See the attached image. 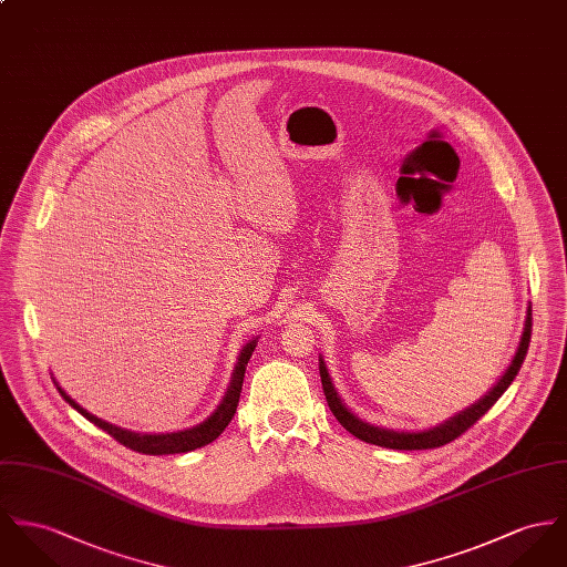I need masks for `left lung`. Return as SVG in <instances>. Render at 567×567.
<instances>
[{
    "label": "left lung",
    "instance_id": "obj_1",
    "mask_svg": "<svg viewBox=\"0 0 567 567\" xmlns=\"http://www.w3.org/2000/svg\"><path fill=\"white\" fill-rule=\"evenodd\" d=\"M530 343V305L526 306V317H524L523 334L518 341L516 353L509 362V367L505 369V373L501 375V380L481 396L480 401H475L473 405H468L466 410L457 412L455 416L446 419L444 423H440L436 427L423 430V432H396V430H386V427H378L371 425L362 419H358L348 405L341 401L339 392L332 384L330 371L323 362V355H319V375H321V384H323V394L326 401L332 410V414L337 416V421L348 430L349 434L360 437L362 442L369 444H378L384 449H396V451H421V449H437L442 444H449L451 440L462 436L466 430H471L481 416L498 401V396L509 389V384L514 382V378L518 375L520 367H523L526 349Z\"/></svg>",
    "mask_w": 567,
    "mask_h": 567
}]
</instances>
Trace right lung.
Segmentation results:
<instances>
[{"label":"right lung","instance_id":"right-lung-1","mask_svg":"<svg viewBox=\"0 0 567 567\" xmlns=\"http://www.w3.org/2000/svg\"><path fill=\"white\" fill-rule=\"evenodd\" d=\"M259 343V337L248 341L241 351H239V358H237V364H235V371H233V378H230V384L226 389V394L221 396L218 408L214 410L212 416H207L203 423L189 427V430H181V432H171V434H137V432H131L125 427H118V425H112L94 414H90L87 410H84L78 401H73L64 389H60V384L53 380L55 389L62 394V399L75 408L82 416H86L90 423H94L99 430L107 432L114 440H118L121 444H125L131 451H137V453H144V455H171V453H187V451H194V449H200L209 442H214L216 437L228 427L230 419L235 416V410H237V403H239V392H241V384H244V373H246V367H248V360L252 355V351Z\"/></svg>","mask_w":567,"mask_h":567}]
</instances>
